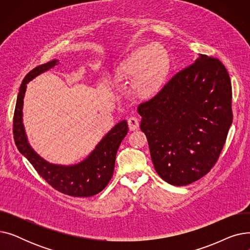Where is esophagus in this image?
I'll list each match as a JSON object with an SVG mask.
<instances>
[{
  "label": "esophagus",
  "instance_id": "obj_1",
  "mask_svg": "<svg viewBox=\"0 0 250 250\" xmlns=\"http://www.w3.org/2000/svg\"><path fill=\"white\" fill-rule=\"evenodd\" d=\"M127 124H128V127L130 130H136L139 128V125H140V123H139V120L137 117L135 116H132L129 117L127 120Z\"/></svg>",
  "mask_w": 250,
  "mask_h": 250
}]
</instances>
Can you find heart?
I'll return each mask as SVG.
<instances>
[{"mask_svg":"<svg viewBox=\"0 0 250 250\" xmlns=\"http://www.w3.org/2000/svg\"><path fill=\"white\" fill-rule=\"evenodd\" d=\"M170 69V57L159 43L137 48L123 62L117 80L133 79V90L141 98H149L160 90Z\"/></svg>","mask_w":250,"mask_h":250,"instance_id":"b5f03b06","label":"heart"}]
</instances>
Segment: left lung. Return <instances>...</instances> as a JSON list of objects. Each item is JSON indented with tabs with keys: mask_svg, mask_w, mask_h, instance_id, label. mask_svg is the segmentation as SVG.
Here are the masks:
<instances>
[{
	"mask_svg": "<svg viewBox=\"0 0 250 250\" xmlns=\"http://www.w3.org/2000/svg\"><path fill=\"white\" fill-rule=\"evenodd\" d=\"M232 88L223 63L199 55L149 101L141 103L156 172L172 186H188L217 162L232 124Z\"/></svg>",
	"mask_w": 250,
	"mask_h": 250,
	"instance_id": "1",
	"label": "left lung"
}]
</instances>
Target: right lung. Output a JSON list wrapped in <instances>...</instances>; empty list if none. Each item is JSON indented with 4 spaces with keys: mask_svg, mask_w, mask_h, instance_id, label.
<instances>
[{
    "mask_svg": "<svg viewBox=\"0 0 250 250\" xmlns=\"http://www.w3.org/2000/svg\"><path fill=\"white\" fill-rule=\"evenodd\" d=\"M59 63V60H52L38 65L24 78L17 97L13 121V134L19 152L52 188L64 194L87 198L99 193L111 179L117 150L128 130L127 123L126 121H122L116 124L101 139L93 151L79 163L73 165L54 164L39 156L30 146L23 125L24 96L27 84L32 79Z\"/></svg>",
    "mask_w": 250,
    "mask_h": 250,
    "instance_id": "right-lung-1",
    "label": "right lung"
}]
</instances>
